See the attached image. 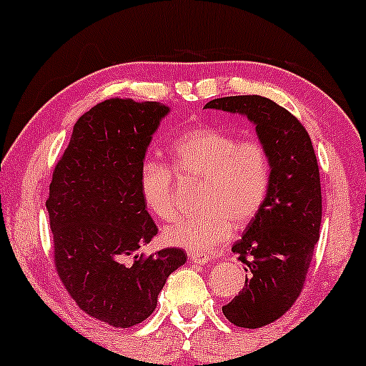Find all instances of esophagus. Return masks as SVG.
Segmentation results:
<instances>
[{"instance_id":"34e87169","label":"esophagus","mask_w":366,"mask_h":366,"mask_svg":"<svg viewBox=\"0 0 366 366\" xmlns=\"http://www.w3.org/2000/svg\"><path fill=\"white\" fill-rule=\"evenodd\" d=\"M189 259L192 260L194 264H199V266H203V264H207L208 260H210V257H208L207 254H189Z\"/></svg>"}]
</instances>
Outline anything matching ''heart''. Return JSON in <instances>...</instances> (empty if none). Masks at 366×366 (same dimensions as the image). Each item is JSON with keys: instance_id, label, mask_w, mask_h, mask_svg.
<instances>
[{"instance_id": "heart-1", "label": "heart", "mask_w": 366, "mask_h": 366, "mask_svg": "<svg viewBox=\"0 0 366 366\" xmlns=\"http://www.w3.org/2000/svg\"><path fill=\"white\" fill-rule=\"evenodd\" d=\"M172 170L180 180H199V212L164 229L170 247L207 254L226 243L232 229L254 222L271 189V151L260 139H239L219 127H192L168 146ZM167 164L146 159L139 170V189L152 215L174 220L175 177Z\"/></svg>"}]
</instances>
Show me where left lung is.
<instances>
[{
    "instance_id": "obj_1",
    "label": "left lung",
    "mask_w": 366,
    "mask_h": 366,
    "mask_svg": "<svg viewBox=\"0 0 366 366\" xmlns=\"http://www.w3.org/2000/svg\"><path fill=\"white\" fill-rule=\"evenodd\" d=\"M239 112L255 123L271 151L272 180L266 204L232 244L250 278L224 316L242 328L280 320L302 292L321 226L320 168L311 137L285 107L260 95L214 99L204 109Z\"/></svg>"
}]
</instances>
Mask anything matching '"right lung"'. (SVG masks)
<instances>
[{"instance_id":"obj_1","label":"right lung","mask_w":366,"mask_h":366,"mask_svg":"<svg viewBox=\"0 0 366 366\" xmlns=\"http://www.w3.org/2000/svg\"><path fill=\"white\" fill-rule=\"evenodd\" d=\"M156 102L109 99L78 119L51 174L46 210L60 281L81 311L116 328L149 318L180 248L139 254L158 234L139 170L167 112Z\"/></svg>"}]
</instances>
